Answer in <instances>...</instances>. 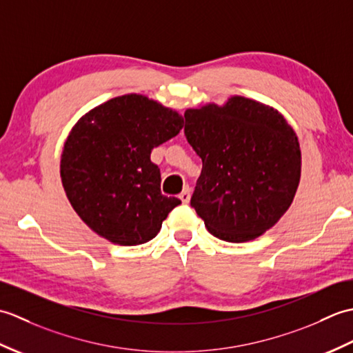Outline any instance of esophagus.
Instances as JSON below:
<instances>
[{
  "mask_svg": "<svg viewBox=\"0 0 353 353\" xmlns=\"http://www.w3.org/2000/svg\"><path fill=\"white\" fill-rule=\"evenodd\" d=\"M179 199L182 200V203H190V199H191V191L188 186H185L183 191L181 192V196H179Z\"/></svg>",
  "mask_w": 353,
  "mask_h": 353,
  "instance_id": "1",
  "label": "esophagus"
}]
</instances>
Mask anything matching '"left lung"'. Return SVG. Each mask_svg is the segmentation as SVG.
Listing matches in <instances>:
<instances>
[{"label":"left lung","instance_id":"8db88e82","mask_svg":"<svg viewBox=\"0 0 353 353\" xmlns=\"http://www.w3.org/2000/svg\"><path fill=\"white\" fill-rule=\"evenodd\" d=\"M185 137L203 162L191 206L214 236L245 243L273 228L302 171L296 132L279 110L243 95L185 110Z\"/></svg>","mask_w":353,"mask_h":353}]
</instances>
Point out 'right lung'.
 <instances>
[{
	"mask_svg": "<svg viewBox=\"0 0 353 353\" xmlns=\"http://www.w3.org/2000/svg\"><path fill=\"white\" fill-rule=\"evenodd\" d=\"M179 112L142 94L95 106L74 124L61 156V179L74 211L97 235L119 245L153 239L182 201L161 192L152 150L181 132Z\"/></svg>",
	"mask_w": 353,
	"mask_h": 353,
	"instance_id": "obj_1",
	"label": "right lung"
}]
</instances>
